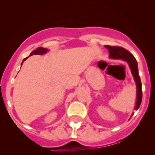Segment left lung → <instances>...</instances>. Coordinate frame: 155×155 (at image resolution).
Instances as JSON below:
<instances>
[{"label":"left lung","instance_id":"obj_1","mask_svg":"<svg viewBox=\"0 0 155 155\" xmlns=\"http://www.w3.org/2000/svg\"><path fill=\"white\" fill-rule=\"evenodd\" d=\"M106 49L108 50L109 53V58H114V59H122L125 60L128 63L130 68L131 72L134 77V80L136 83L137 87V99L136 104L135 106V109L138 110V108L140 107V105L141 104L142 101V90H141V81L139 74H138V65H137V61L134 56L127 51V49H124L123 47H117V46H105ZM133 114H132V116Z\"/></svg>","mask_w":155,"mask_h":155}]
</instances>
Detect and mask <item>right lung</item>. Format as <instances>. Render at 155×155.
Masks as SVG:
<instances>
[{
  "label": "right lung",
  "mask_w": 155,
  "mask_h": 155,
  "mask_svg": "<svg viewBox=\"0 0 155 155\" xmlns=\"http://www.w3.org/2000/svg\"><path fill=\"white\" fill-rule=\"evenodd\" d=\"M47 49H45V48L38 47V48H37L35 50L32 51V52L31 53V54H30V56H31V55H33V54H44V53L47 52ZM27 58H25V59L23 60V62H24L25 60L27 59ZM23 62L22 63V64L23 63Z\"/></svg>",
  "instance_id": "obj_1"
}]
</instances>
